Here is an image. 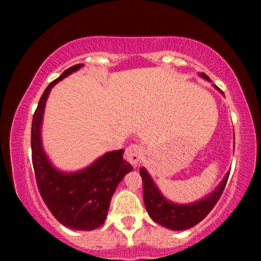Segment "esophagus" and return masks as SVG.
<instances>
[{
  "label": "esophagus",
  "mask_w": 261,
  "mask_h": 261,
  "mask_svg": "<svg viewBox=\"0 0 261 261\" xmlns=\"http://www.w3.org/2000/svg\"><path fill=\"white\" fill-rule=\"evenodd\" d=\"M143 154V148L139 145H130L125 151V158L133 166H137Z\"/></svg>",
  "instance_id": "obj_1"
}]
</instances>
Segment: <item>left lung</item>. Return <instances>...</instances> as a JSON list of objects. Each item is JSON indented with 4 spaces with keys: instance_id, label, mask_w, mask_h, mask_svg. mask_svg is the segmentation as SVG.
<instances>
[{
    "instance_id": "8db88e82",
    "label": "left lung",
    "mask_w": 261,
    "mask_h": 261,
    "mask_svg": "<svg viewBox=\"0 0 261 261\" xmlns=\"http://www.w3.org/2000/svg\"><path fill=\"white\" fill-rule=\"evenodd\" d=\"M200 76L210 81L207 74L203 72L200 73ZM215 88L223 93L218 87L215 86ZM140 174L143 184V201H145L149 217L161 226L173 230L191 228L207 216L222 195L229 176V173H227L223 180L215 189V191L202 197L199 201L189 203V205H178L162 195L161 191L155 187L153 179L143 167L140 168Z\"/></svg>"
}]
</instances>
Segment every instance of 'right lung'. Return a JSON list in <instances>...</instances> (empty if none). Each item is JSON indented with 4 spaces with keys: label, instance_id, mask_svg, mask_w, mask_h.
<instances>
[{
    "label": "right lung",
    "instance_id": "add662e5",
    "mask_svg": "<svg viewBox=\"0 0 261 261\" xmlns=\"http://www.w3.org/2000/svg\"><path fill=\"white\" fill-rule=\"evenodd\" d=\"M82 66L67 68L41 95L32 122V161L39 193L54 217L71 229L92 230L104 223L116 187L133 170L122 158L124 149L107 152L79 172L64 173L53 166L41 145V122L50 91Z\"/></svg>",
    "mask_w": 261,
    "mask_h": 261
}]
</instances>
